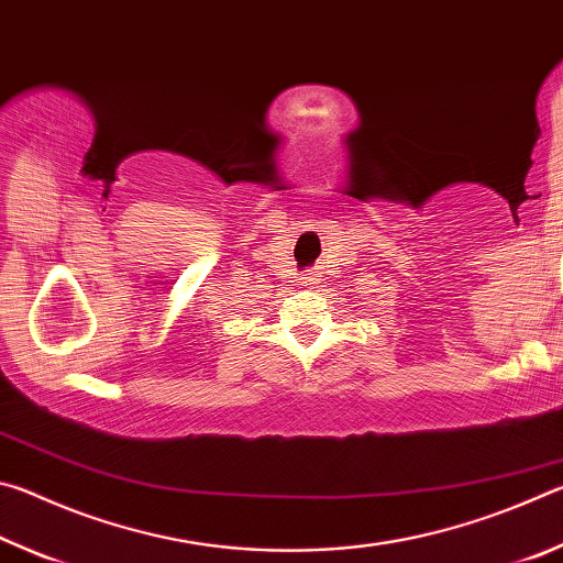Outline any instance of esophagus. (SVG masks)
Returning <instances> with one entry per match:
<instances>
[{
    "mask_svg": "<svg viewBox=\"0 0 563 563\" xmlns=\"http://www.w3.org/2000/svg\"><path fill=\"white\" fill-rule=\"evenodd\" d=\"M318 278L320 275L318 273H312V271H308V273H302L300 275V285H305V288H312V285L318 283Z\"/></svg>",
    "mask_w": 563,
    "mask_h": 563,
    "instance_id": "34e87169",
    "label": "esophagus"
}]
</instances>
